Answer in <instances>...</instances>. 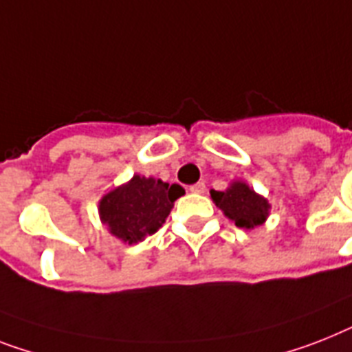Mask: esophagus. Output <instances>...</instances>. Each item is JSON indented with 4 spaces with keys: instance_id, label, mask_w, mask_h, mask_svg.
I'll return each mask as SVG.
<instances>
[{
    "instance_id": "obj_1",
    "label": "esophagus",
    "mask_w": 352,
    "mask_h": 352,
    "mask_svg": "<svg viewBox=\"0 0 352 352\" xmlns=\"http://www.w3.org/2000/svg\"><path fill=\"white\" fill-rule=\"evenodd\" d=\"M190 191H191V193H204L206 184H204V182H197V184L190 186Z\"/></svg>"
}]
</instances>
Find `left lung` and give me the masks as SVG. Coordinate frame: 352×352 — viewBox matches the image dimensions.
<instances>
[{"instance_id": "obj_1", "label": "left lung", "mask_w": 352, "mask_h": 352, "mask_svg": "<svg viewBox=\"0 0 352 352\" xmlns=\"http://www.w3.org/2000/svg\"><path fill=\"white\" fill-rule=\"evenodd\" d=\"M210 195L213 202L224 211L226 217L235 221L239 228L251 230L262 224L267 217V201L256 195L244 182H233L226 191L211 190Z\"/></svg>"}]
</instances>
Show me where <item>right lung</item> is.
I'll return each instance as SVG.
<instances>
[{"instance_id":"1","label":"right lung","mask_w":352,"mask_h":352,"mask_svg":"<svg viewBox=\"0 0 352 352\" xmlns=\"http://www.w3.org/2000/svg\"><path fill=\"white\" fill-rule=\"evenodd\" d=\"M181 195H184L182 186L135 175L102 199L99 213L117 239L137 244L164 224Z\"/></svg>"}]
</instances>
